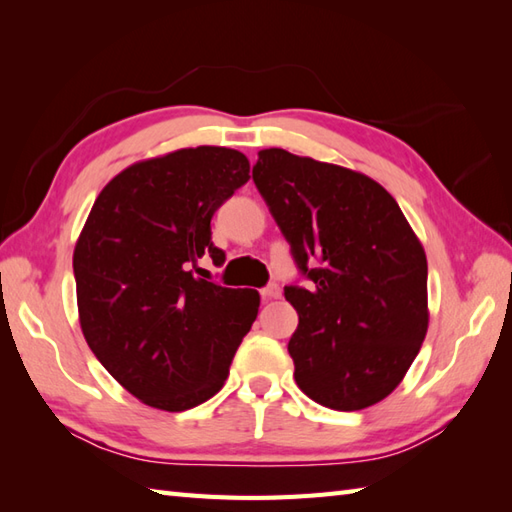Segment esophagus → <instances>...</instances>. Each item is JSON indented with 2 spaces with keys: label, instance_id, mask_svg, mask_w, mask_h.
<instances>
[{
  "label": "esophagus",
  "instance_id": "34e87169",
  "mask_svg": "<svg viewBox=\"0 0 512 512\" xmlns=\"http://www.w3.org/2000/svg\"><path fill=\"white\" fill-rule=\"evenodd\" d=\"M262 297L264 299H279L281 297V288H279V284H268V286H264L262 288Z\"/></svg>",
  "mask_w": 512,
  "mask_h": 512
}]
</instances>
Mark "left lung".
Returning a JSON list of instances; mask_svg holds the SVG:
<instances>
[{
	"label": "left lung",
	"mask_w": 512,
	"mask_h": 512,
	"mask_svg": "<svg viewBox=\"0 0 512 512\" xmlns=\"http://www.w3.org/2000/svg\"><path fill=\"white\" fill-rule=\"evenodd\" d=\"M253 182L308 288H284L299 314L288 341L299 389L356 411L389 396L429 325L427 257L398 202L372 178L259 151Z\"/></svg>",
	"instance_id": "8db88e82"
}]
</instances>
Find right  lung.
Segmentation results:
<instances>
[{"instance_id":"right-lung-1","label":"right lung","mask_w":512,"mask_h":512,"mask_svg":"<svg viewBox=\"0 0 512 512\" xmlns=\"http://www.w3.org/2000/svg\"><path fill=\"white\" fill-rule=\"evenodd\" d=\"M244 154L180 149L136 162L96 198L74 248L81 330L145 405L184 411L222 389L259 308L257 290L204 279L224 264L211 217L248 182Z\"/></svg>"}]
</instances>
